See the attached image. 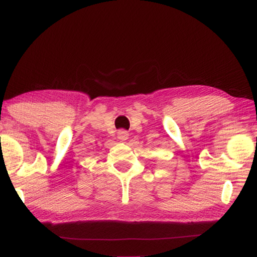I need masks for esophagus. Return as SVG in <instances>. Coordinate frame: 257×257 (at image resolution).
Listing matches in <instances>:
<instances>
[{
	"instance_id": "obj_1",
	"label": "esophagus",
	"mask_w": 257,
	"mask_h": 257,
	"mask_svg": "<svg viewBox=\"0 0 257 257\" xmlns=\"http://www.w3.org/2000/svg\"><path fill=\"white\" fill-rule=\"evenodd\" d=\"M128 137H129V134H128L127 130H124V129H121V130H119V132H118V138L120 139L121 142H124V141H127Z\"/></svg>"
}]
</instances>
